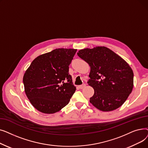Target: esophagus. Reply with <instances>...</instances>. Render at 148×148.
<instances>
[{"label":"esophagus","instance_id":"34e87169","mask_svg":"<svg viewBox=\"0 0 148 148\" xmlns=\"http://www.w3.org/2000/svg\"><path fill=\"white\" fill-rule=\"evenodd\" d=\"M85 86H86V84H83L82 85H80V86H79V88L80 89H83L84 88H85Z\"/></svg>","mask_w":148,"mask_h":148}]
</instances>
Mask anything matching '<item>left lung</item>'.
Segmentation results:
<instances>
[{"label": "left lung", "instance_id": "8db88e82", "mask_svg": "<svg viewBox=\"0 0 148 148\" xmlns=\"http://www.w3.org/2000/svg\"><path fill=\"white\" fill-rule=\"evenodd\" d=\"M77 55L90 67L88 83L94 94L90 103L103 112L120 107L133 88L134 74L127 62L104 46L80 50Z\"/></svg>", "mask_w": 148, "mask_h": 148}]
</instances>
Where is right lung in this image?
<instances>
[{"instance_id": "1", "label": "right lung", "mask_w": 148, "mask_h": 148, "mask_svg": "<svg viewBox=\"0 0 148 148\" xmlns=\"http://www.w3.org/2000/svg\"><path fill=\"white\" fill-rule=\"evenodd\" d=\"M77 51L56 49L36 58L23 76L25 91L36 110L53 114L66 106L75 91L69 66Z\"/></svg>"}]
</instances>
